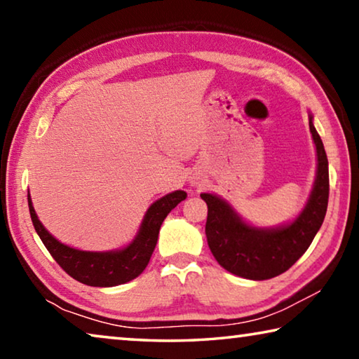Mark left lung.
Masks as SVG:
<instances>
[{"label":"left lung","mask_w":359,"mask_h":359,"mask_svg":"<svg viewBox=\"0 0 359 359\" xmlns=\"http://www.w3.org/2000/svg\"><path fill=\"white\" fill-rule=\"evenodd\" d=\"M317 147V179L301 215L287 226L259 229L244 223L239 215L215 194L203 193L208 204L205 238L218 264L250 280H267L288 271L299 259L325 220L330 198V171L323 142L309 118Z\"/></svg>","instance_id":"left-lung-1"}]
</instances>
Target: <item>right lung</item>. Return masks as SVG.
<instances>
[{"label":"right lung","mask_w":359,"mask_h":359,"mask_svg":"<svg viewBox=\"0 0 359 359\" xmlns=\"http://www.w3.org/2000/svg\"><path fill=\"white\" fill-rule=\"evenodd\" d=\"M185 198L187 193L177 190L151 204L144 217L137 238L123 250L117 252H82L65 245L42 226L29 199V193L28 208L33 226L42 244L66 274L90 287H115L142 274L155 250L163 220Z\"/></svg>","instance_id":"add662e5"}]
</instances>
